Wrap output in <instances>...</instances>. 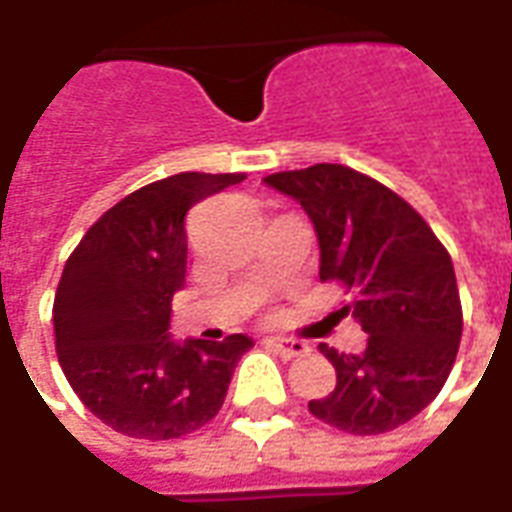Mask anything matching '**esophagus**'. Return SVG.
Returning a JSON list of instances; mask_svg holds the SVG:
<instances>
[{"mask_svg": "<svg viewBox=\"0 0 512 512\" xmlns=\"http://www.w3.org/2000/svg\"><path fill=\"white\" fill-rule=\"evenodd\" d=\"M266 344L276 352V355H282L285 361H290V358H301V355L309 352V347H306L304 342H298V339H285V336H271V339H266Z\"/></svg>", "mask_w": 512, "mask_h": 512, "instance_id": "obj_1", "label": "esophagus"}]
</instances>
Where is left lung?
<instances>
[{
	"label": "left lung",
	"instance_id": "left-lung-1",
	"mask_svg": "<svg viewBox=\"0 0 512 512\" xmlns=\"http://www.w3.org/2000/svg\"><path fill=\"white\" fill-rule=\"evenodd\" d=\"M263 181L301 203L320 244V279L355 293L339 314L369 333L363 352L320 344L336 388L309 412L358 437L412 420L442 391L461 342L448 249L407 200L358 170L323 162Z\"/></svg>",
	"mask_w": 512,
	"mask_h": 512
}]
</instances>
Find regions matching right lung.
Wrapping results in <instances>:
<instances>
[{
  "label": "right lung",
  "mask_w": 512,
  "mask_h": 512,
  "mask_svg": "<svg viewBox=\"0 0 512 512\" xmlns=\"http://www.w3.org/2000/svg\"><path fill=\"white\" fill-rule=\"evenodd\" d=\"M244 173H176L108 208L75 246L54 298L56 352L92 415L138 439H173L222 407L252 339L170 336L187 274L184 217Z\"/></svg>",
  "instance_id": "1"
}]
</instances>
